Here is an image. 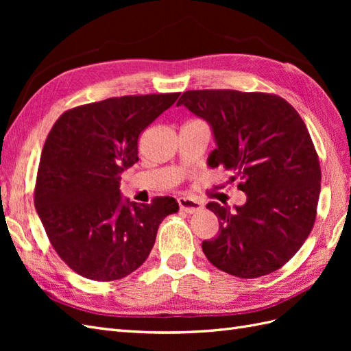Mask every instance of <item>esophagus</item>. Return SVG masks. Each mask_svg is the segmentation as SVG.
<instances>
[{
  "mask_svg": "<svg viewBox=\"0 0 351 351\" xmlns=\"http://www.w3.org/2000/svg\"><path fill=\"white\" fill-rule=\"evenodd\" d=\"M177 202H178L180 209L186 212V214H196V212L204 209V205L193 197H178Z\"/></svg>",
  "mask_w": 351,
  "mask_h": 351,
  "instance_id": "esophagus-1",
  "label": "esophagus"
}]
</instances>
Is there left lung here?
Returning <instances> with one entry per match:
<instances>
[{
    "instance_id": "8db88e82",
    "label": "left lung",
    "mask_w": 351,
    "mask_h": 351,
    "mask_svg": "<svg viewBox=\"0 0 351 351\" xmlns=\"http://www.w3.org/2000/svg\"><path fill=\"white\" fill-rule=\"evenodd\" d=\"M205 120L217 147L210 168L224 167L246 204L206 208L219 234L202 243L208 261L239 278L280 269L312 231L321 192V168L302 117L277 95L239 90H187L177 107Z\"/></svg>"
}]
</instances>
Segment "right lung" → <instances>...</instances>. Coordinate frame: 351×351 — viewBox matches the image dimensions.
<instances>
[{"label": "right lung", "mask_w": 351, "mask_h": 351, "mask_svg": "<svg viewBox=\"0 0 351 351\" xmlns=\"http://www.w3.org/2000/svg\"><path fill=\"white\" fill-rule=\"evenodd\" d=\"M180 93L120 97L66 111L42 149L35 206L58 256L84 278L114 281L147 259L174 197H123L121 174L139 161L141 133Z\"/></svg>", "instance_id": "1"}]
</instances>
